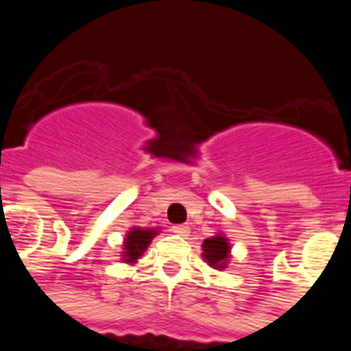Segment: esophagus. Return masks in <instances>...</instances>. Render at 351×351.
Segmentation results:
<instances>
[{"instance_id":"obj_1","label":"esophagus","mask_w":351,"mask_h":351,"mask_svg":"<svg viewBox=\"0 0 351 351\" xmlns=\"http://www.w3.org/2000/svg\"><path fill=\"white\" fill-rule=\"evenodd\" d=\"M188 230H190V226L188 225H173L172 232L178 235H188Z\"/></svg>"}]
</instances>
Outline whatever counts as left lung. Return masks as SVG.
<instances>
[{"mask_svg":"<svg viewBox=\"0 0 351 351\" xmlns=\"http://www.w3.org/2000/svg\"><path fill=\"white\" fill-rule=\"evenodd\" d=\"M202 250L204 258L207 260L209 265L218 269L225 267V260L228 258V243H226L225 237L216 235V237L206 239L202 244Z\"/></svg>","mask_w":351,"mask_h":351,"instance_id":"obj_1","label":"left lung"}]
</instances>
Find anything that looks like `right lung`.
Returning a JSON list of instances; mask_svg holds the SVG:
<instances>
[{
  "label": "right lung",
  "instance_id": "obj_1",
  "mask_svg": "<svg viewBox=\"0 0 351 351\" xmlns=\"http://www.w3.org/2000/svg\"><path fill=\"white\" fill-rule=\"evenodd\" d=\"M154 235H156V232L154 230H141V228H133V230L126 235V241H125L126 262H135V260L144 253L145 247L149 246V243L153 241Z\"/></svg>",
  "mask_w": 351,
  "mask_h": 351
}]
</instances>
